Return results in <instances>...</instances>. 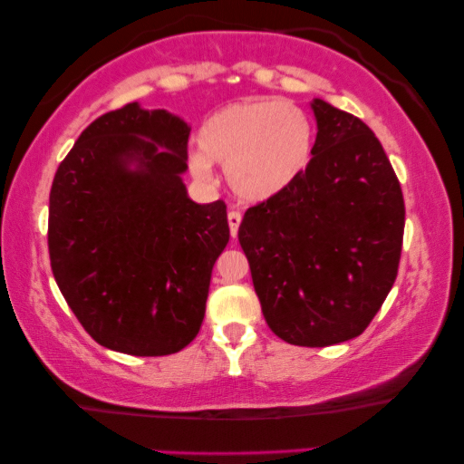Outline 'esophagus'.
<instances>
[{
	"label": "esophagus",
	"mask_w": 464,
	"mask_h": 464,
	"mask_svg": "<svg viewBox=\"0 0 464 464\" xmlns=\"http://www.w3.org/2000/svg\"><path fill=\"white\" fill-rule=\"evenodd\" d=\"M240 221H243V213L240 211H232L227 213V224H230V234H232V238H237L238 237V226H240Z\"/></svg>",
	"instance_id": "esophagus-1"
}]
</instances>
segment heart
Returning <instances> with one entry per match:
<instances>
[{
	"instance_id": "obj_1",
	"label": "heart",
	"mask_w": 464,
	"mask_h": 464,
	"mask_svg": "<svg viewBox=\"0 0 464 464\" xmlns=\"http://www.w3.org/2000/svg\"><path fill=\"white\" fill-rule=\"evenodd\" d=\"M314 124L300 107L283 99L226 105L200 126L189 169L202 181L213 164L226 167L230 188L245 200H268L300 179L314 151Z\"/></svg>"
}]
</instances>
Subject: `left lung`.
I'll return each instance as SVG.
<instances>
[{
    "label": "left lung",
    "mask_w": 464,
    "mask_h": 464,
    "mask_svg": "<svg viewBox=\"0 0 464 464\" xmlns=\"http://www.w3.org/2000/svg\"><path fill=\"white\" fill-rule=\"evenodd\" d=\"M314 151L294 186L246 208L238 240L264 319L278 338L323 348L357 338L401 259L405 205L370 126L313 103Z\"/></svg>",
    "instance_id": "1"
}]
</instances>
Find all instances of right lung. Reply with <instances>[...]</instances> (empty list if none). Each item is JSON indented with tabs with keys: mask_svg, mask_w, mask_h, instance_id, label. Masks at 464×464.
<instances>
[{
	"mask_svg": "<svg viewBox=\"0 0 464 464\" xmlns=\"http://www.w3.org/2000/svg\"><path fill=\"white\" fill-rule=\"evenodd\" d=\"M188 139L183 120L129 103L94 120L56 169L50 266L75 319L110 351L162 357L200 332L230 227L224 200L188 198Z\"/></svg>",
	"mask_w": 464,
	"mask_h": 464,
	"instance_id": "obj_1",
	"label": "right lung"
}]
</instances>
